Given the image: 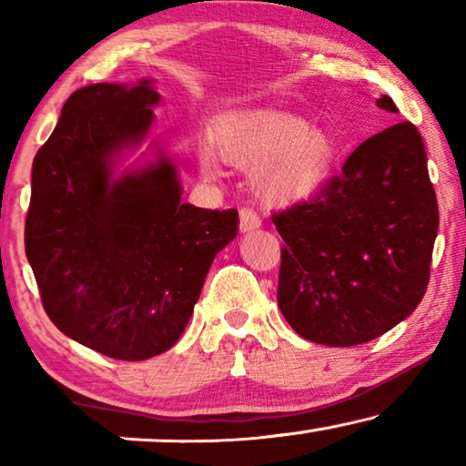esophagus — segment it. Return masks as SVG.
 I'll list each match as a JSON object with an SVG mask.
<instances>
[{
  "label": "esophagus",
  "instance_id": "1",
  "mask_svg": "<svg viewBox=\"0 0 466 466\" xmlns=\"http://www.w3.org/2000/svg\"><path fill=\"white\" fill-rule=\"evenodd\" d=\"M260 227V216L254 212L252 208H241L239 209V228L241 231H254Z\"/></svg>",
  "mask_w": 466,
  "mask_h": 466
}]
</instances>
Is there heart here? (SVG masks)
Instances as JSON below:
<instances>
[{"label": "heart", "instance_id": "b5f03b06", "mask_svg": "<svg viewBox=\"0 0 466 466\" xmlns=\"http://www.w3.org/2000/svg\"><path fill=\"white\" fill-rule=\"evenodd\" d=\"M218 150L238 167H260L258 187L269 201L308 199L327 184L335 165L330 137L289 116L233 120L220 129ZM201 169L206 176L220 174V158L212 148L201 152Z\"/></svg>", "mask_w": 466, "mask_h": 466}]
</instances>
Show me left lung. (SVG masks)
Returning a JSON list of instances; mask_svg holds the SVG:
<instances>
[{"label":"left lung","mask_w":466,"mask_h":466,"mask_svg":"<svg viewBox=\"0 0 466 466\" xmlns=\"http://www.w3.org/2000/svg\"><path fill=\"white\" fill-rule=\"evenodd\" d=\"M378 106L399 112L388 95ZM273 225L286 244L278 305L303 339L348 348L397 327L422 301L439 228L416 125L365 139L320 193Z\"/></svg>","instance_id":"obj_1"}]
</instances>
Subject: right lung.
I'll list each match as a JSON object with an SVG mask.
<instances>
[{
    "mask_svg": "<svg viewBox=\"0 0 466 466\" xmlns=\"http://www.w3.org/2000/svg\"><path fill=\"white\" fill-rule=\"evenodd\" d=\"M137 86H82L37 150L25 252L55 327L118 360H146L180 339L238 209L180 201L169 158L112 180V157L139 144L158 104Z\"/></svg>",
    "mask_w": 466,
    "mask_h": 466,
    "instance_id": "right-lung-1",
    "label": "right lung"
}]
</instances>
